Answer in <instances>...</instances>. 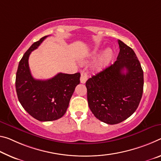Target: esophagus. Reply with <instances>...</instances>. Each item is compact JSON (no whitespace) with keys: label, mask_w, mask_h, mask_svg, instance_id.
<instances>
[{"label":"esophagus","mask_w":161,"mask_h":161,"mask_svg":"<svg viewBox=\"0 0 161 161\" xmlns=\"http://www.w3.org/2000/svg\"><path fill=\"white\" fill-rule=\"evenodd\" d=\"M87 78H88L87 73H86L85 71H81V77H80L81 83L85 84L86 82V81L87 80Z\"/></svg>","instance_id":"34e87169"}]
</instances>
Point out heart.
Returning a JSON list of instances; mask_svg holds the SVG:
<instances>
[{"label": "heart", "mask_w": 161, "mask_h": 161, "mask_svg": "<svg viewBox=\"0 0 161 161\" xmlns=\"http://www.w3.org/2000/svg\"><path fill=\"white\" fill-rule=\"evenodd\" d=\"M97 53V49L94 52V55ZM112 58V51L110 48H107L104 52L102 53V55L99 57V59L95 65V68L97 69H100L105 67L106 65L108 64Z\"/></svg>", "instance_id": "b5f03b06"}]
</instances>
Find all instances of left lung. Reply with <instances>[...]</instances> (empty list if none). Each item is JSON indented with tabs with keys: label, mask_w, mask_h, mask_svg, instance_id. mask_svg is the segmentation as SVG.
Instances as JSON below:
<instances>
[{
	"label": "left lung",
	"mask_w": 161,
	"mask_h": 161,
	"mask_svg": "<svg viewBox=\"0 0 161 161\" xmlns=\"http://www.w3.org/2000/svg\"><path fill=\"white\" fill-rule=\"evenodd\" d=\"M117 60L86 81L92 113L104 123H119L133 114L143 92V71L134 51L118 40Z\"/></svg>",
	"instance_id": "8db88e82"
}]
</instances>
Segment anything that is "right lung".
Returning <instances> with one entry per match:
<instances>
[{
  "label": "right lung",
  "mask_w": 161,
  "mask_h": 161,
  "mask_svg": "<svg viewBox=\"0 0 161 161\" xmlns=\"http://www.w3.org/2000/svg\"><path fill=\"white\" fill-rule=\"evenodd\" d=\"M48 36L34 42L19 64L16 90L20 103L34 118L42 122L56 120L66 113L76 85L80 83V73H58L47 80L33 77L29 66L32 51L39 47Z\"/></svg>",
  "instance_id": "obj_1"
}]
</instances>
